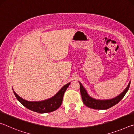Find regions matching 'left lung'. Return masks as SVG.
I'll return each instance as SVG.
<instances>
[{
  "instance_id": "left-lung-1",
  "label": "left lung",
  "mask_w": 134,
  "mask_h": 134,
  "mask_svg": "<svg viewBox=\"0 0 134 134\" xmlns=\"http://www.w3.org/2000/svg\"><path fill=\"white\" fill-rule=\"evenodd\" d=\"M130 83L131 81H130V83H129L128 86L126 87V89L121 94H119L118 96L110 99L103 100L94 99L93 97L90 96V95L88 94V93L86 91L85 88L83 87L82 84L80 82H79V83H80V91L84 104L90 108L99 110L107 109L112 107V106L116 105L119 102L121 101V100L125 95L126 92H128L129 88H130Z\"/></svg>"
}]
</instances>
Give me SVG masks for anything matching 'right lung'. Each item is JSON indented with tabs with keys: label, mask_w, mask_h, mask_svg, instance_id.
I'll return each mask as SVG.
<instances>
[{
	"label": "right lung",
	"mask_w": 134,
	"mask_h": 134,
	"mask_svg": "<svg viewBox=\"0 0 134 134\" xmlns=\"http://www.w3.org/2000/svg\"><path fill=\"white\" fill-rule=\"evenodd\" d=\"M71 82L65 85L57 93L50 98L41 101H28L13 91L18 100L28 109L40 113L51 112L60 108L63 102V96Z\"/></svg>",
	"instance_id": "add662e5"
}]
</instances>
